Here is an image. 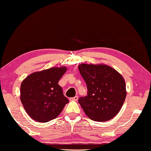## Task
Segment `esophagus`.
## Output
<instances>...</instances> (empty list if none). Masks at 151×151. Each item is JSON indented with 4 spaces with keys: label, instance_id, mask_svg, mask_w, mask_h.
<instances>
[{
    "label": "esophagus",
    "instance_id": "esophagus-1",
    "mask_svg": "<svg viewBox=\"0 0 151 151\" xmlns=\"http://www.w3.org/2000/svg\"><path fill=\"white\" fill-rule=\"evenodd\" d=\"M78 97L77 96H75V97H73V98H70V101H76L78 100Z\"/></svg>",
    "mask_w": 151,
    "mask_h": 151
}]
</instances>
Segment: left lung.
<instances>
[{"instance_id": "1", "label": "left lung", "mask_w": 151, "mask_h": 151, "mask_svg": "<svg viewBox=\"0 0 151 151\" xmlns=\"http://www.w3.org/2000/svg\"><path fill=\"white\" fill-rule=\"evenodd\" d=\"M78 70L88 88V95L78 99L85 114L97 122H105L115 117L127 96L123 76L105 64L81 63Z\"/></svg>"}]
</instances>
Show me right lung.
<instances>
[{
  "instance_id": "obj_1",
  "label": "right lung",
  "mask_w": 151,
  "mask_h": 151,
  "mask_svg": "<svg viewBox=\"0 0 151 151\" xmlns=\"http://www.w3.org/2000/svg\"><path fill=\"white\" fill-rule=\"evenodd\" d=\"M67 68L52 67L35 72L22 81L20 101L25 111L34 120L47 122L58 116L68 99L58 82Z\"/></svg>"
}]
</instances>
